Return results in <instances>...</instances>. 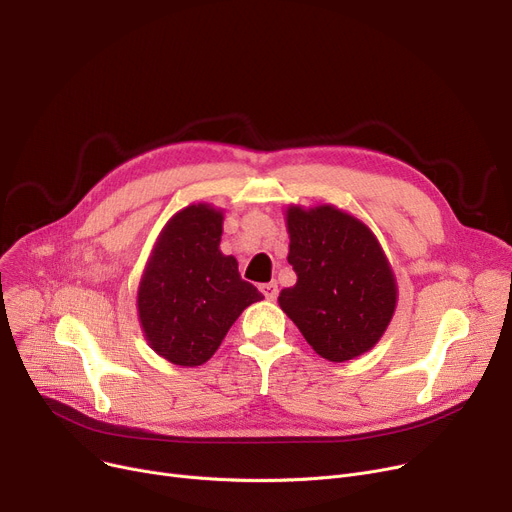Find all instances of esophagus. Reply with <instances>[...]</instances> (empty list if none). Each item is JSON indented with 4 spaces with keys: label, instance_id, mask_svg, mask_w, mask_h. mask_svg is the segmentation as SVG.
<instances>
[{
    "label": "esophagus",
    "instance_id": "esophagus-1",
    "mask_svg": "<svg viewBox=\"0 0 512 512\" xmlns=\"http://www.w3.org/2000/svg\"><path fill=\"white\" fill-rule=\"evenodd\" d=\"M261 292L265 294L267 301H276V299H278V284H276V282L261 284Z\"/></svg>",
    "mask_w": 512,
    "mask_h": 512
}]
</instances>
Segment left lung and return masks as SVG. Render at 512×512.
Instances as JSON below:
<instances>
[{
	"mask_svg": "<svg viewBox=\"0 0 512 512\" xmlns=\"http://www.w3.org/2000/svg\"><path fill=\"white\" fill-rule=\"evenodd\" d=\"M288 263L297 284L278 297L313 351L332 363L380 342L396 311L398 286L380 240L334 205L286 209Z\"/></svg>",
	"mask_w": 512,
	"mask_h": 512,
	"instance_id": "1",
	"label": "left lung"
}]
</instances>
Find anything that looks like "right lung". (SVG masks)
Segmentation results:
<instances>
[{
	"label": "right lung",
	"mask_w": 512,
	"mask_h": 512,
	"mask_svg": "<svg viewBox=\"0 0 512 512\" xmlns=\"http://www.w3.org/2000/svg\"><path fill=\"white\" fill-rule=\"evenodd\" d=\"M224 211L193 203L161 228L139 282L137 309L145 340L166 361L203 365L238 315L263 294L220 251Z\"/></svg>",
	"instance_id": "add662e5"
}]
</instances>
